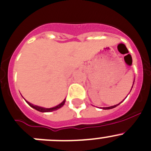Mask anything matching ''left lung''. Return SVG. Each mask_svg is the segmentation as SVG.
I'll return each mask as SVG.
<instances>
[{"mask_svg":"<svg viewBox=\"0 0 151 151\" xmlns=\"http://www.w3.org/2000/svg\"><path fill=\"white\" fill-rule=\"evenodd\" d=\"M133 83H134V81H133ZM133 86H132V88H133ZM132 88H131V90H132ZM131 90H130V91H131ZM119 104H121V103H119ZM119 104H116V105H114V106H111V107H102V109H104V110H109V109H113V108H114V107H117V106L119 105Z\"/></svg>","mask_w":151,"mask_h":151,"instance_id":"left-lung-1","label":"left lung"}]
</instances>
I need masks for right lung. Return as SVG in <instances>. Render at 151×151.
<instances>
[{
  "label": "right lung",
  "mask_w": 151,
  "mask_h": 151,
  "mask_svg": "<svg viewBox=\"0 0 151 151\" xmlns=\"http://www.w3.org/2000/svg\"><path fill=\"white\" fill-rule=\"evenodd\" d=\"M65 101H66V100L64 99V101H63L61 103V104H58V105L55 106V107H52V108H44V107H38V106L33 105V104H31V103H29V102H28V101H27V103L29 104V105L30 106V107H32V108L35 109V110H38V111H40V112H43V113H44V112H52V111H54V110H58V109L61 108V107H62V106L64 104V103H65Z\"/></svg>",
  "instance_id": "add662e5"
}]
</instances>
